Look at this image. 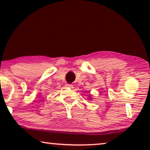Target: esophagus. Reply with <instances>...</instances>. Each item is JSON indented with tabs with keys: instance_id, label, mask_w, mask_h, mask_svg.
I'll return each mask as SVG.
<instances>
[{
	"instance_id": "obj_1",
	"label": "esophagus",
	"mask_w": 150,
	"mask_h": 150,
	"mask_svg": "<svg viewBox=\"0 0 150 150\" xmlns=\"http://www.w3.org/2000/svg\"><path fill=\"white\" fill-rule=\"evenodd\" d=\"M66 87L71 88L73 87V85L72 84H68V83H67V84H66Z\"/></svg>"
}]
</instances>
